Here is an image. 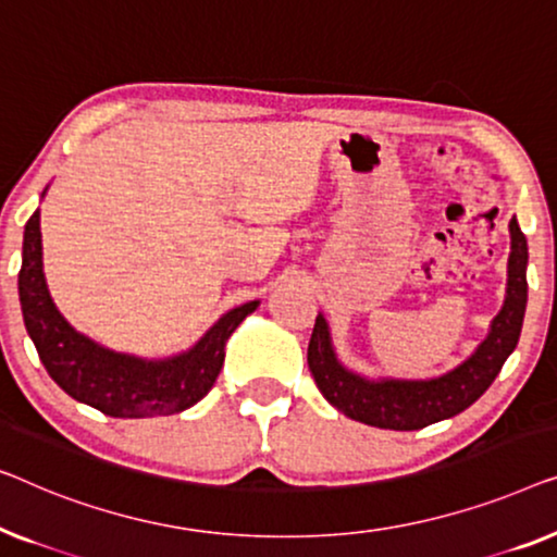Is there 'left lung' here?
<instances>
[{"mask_svg":"<svg viewBox=\"0 0 557 557\" xmlns=\"http://www.w3.org/2000/svg\"><path fill=\"white\" fill-rule=\"evenodd\" d=\"M528 308V239L510 219V260L503 310L492 320L487 338L472 356L434 379H368L350 371L335 354L331 325L323 312L315 318L308 346V366L320 394L348 419L360 424L417 432L469 409L492 386L505 360L520 341Z\"/></svg>","mask_w":557,"mask_h":557,"instance_id":"left-lung-1","label":"left lung"}]
</instances>
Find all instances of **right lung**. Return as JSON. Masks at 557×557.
Segmentation results:
<instances>
[{"instance_id": "add662e5", "label": "right lung", "mask_w": 557, "mask_h": 557, "mask_svg": "<svg viewBox=\"0 0 557 557\" xmlns=\"http://www.w3.org/2000/svg\"><path fill=\"white\" fill-rule=\"evenodd\" d=\"M17 285L25 327L50 379L75 401L115 419L169 417L201 401L222 371L230 335L260 308V300L232 308L189 350L169 358H140L100 346L77 333L52 302L42 270L40 209L25 224Z\"/></svg>"}]
</instances>
